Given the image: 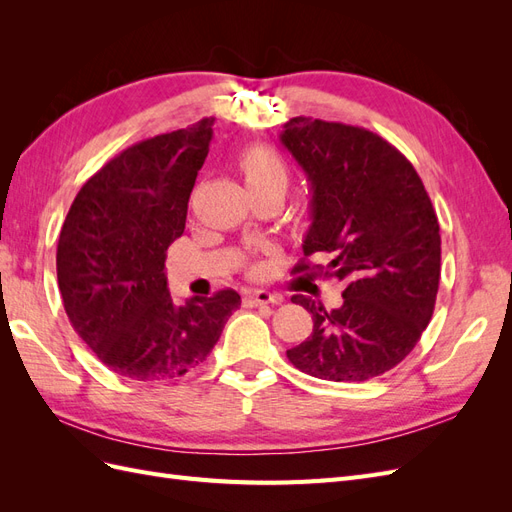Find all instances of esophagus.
I'll return each instance as SVG.
<instances>
[{
    "mask_svg": "<svg viewBox=\"0 0 512 512\" xmlns=\"http://www.w3.org/2000/svg\"><path fill=\"white\" fill-rule=\"evenodd\" d=\"M280 301V297L277 294H271L267 290H250L243 294V305L247 307H258V305H273Z\"/></svg>",
    "mask_w": 512,
    "mask_h": 512,
    "instance_id": "obj_1",
    "label": "esophagus"
}]
</instances>
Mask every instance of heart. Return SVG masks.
Returning <instances> with one entry per match:
<instances>
[{
	"mask_svg": "<svg viewBox=\"0 0 512 512\" xmlns=\"http://www.w3.org/2000/svg\"><path fill=\"white\" fill-rule=\"evenodd\" d=\"M241 170L250 188L271 181H286V168L282 160L267 147H252L243 153Z\"/></svg>",
	"mask_w": 512,
	"mask_h": 512,
	"instance_id": "b5f03b06",
	"label": "heart"
}]
</instances>
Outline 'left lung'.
I'll return each instance as SVG.
<instances>
[{
  "label": "left lung",
  "instance_id": "obj_1",
  "mask_svg": "<svg viewBox=\"0 0 512 512\" xmlns=\"http://www.w3.org/2000/svg\"><path fill=\"white\" fill-rule=\"evenodd\" d=\"M280 143L312 192L303 254L327 258L314 267L346 286L331 312L294 294L314 331L288 361L331 382L382 376L412 352L436 305L440 224L425 185L404 153L365 128L292 117ZM309 269L301 260L292 273Z\"/></svg>",
  "mask_w": 512,
  "mask_h": 512
}]
</instances>
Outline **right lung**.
I'll return each mask as SVG.
<instances>
[{
    "mask_svg": "<svg viewBox=\"0 0 512 512\" xmlns=\"http://www.w3.org/2000/svg\"><path fill=\"white\" fill-rule=\"evenodd\" d=\"M215 117L147 138L106 162L76 194L59 232L57 282L74 331L119 376H185L218 344L235 290L177 303L164 260L183 235Z\"/></svg>",
    "mask_w": 512,
    "mask_h": 512,
    "instance_id": "1",
    "label": "right lung"
}]
</instances>
